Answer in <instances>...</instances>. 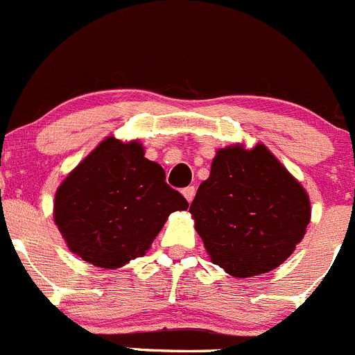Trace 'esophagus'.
Returning <instances> with one entry per match:
<instances>
[{
  "mask_svg": "<svg viewBox=\"0 0 355 355\" xmlns=\"http://www.w3.org/2000/svg\"><path fill=\"white\" fill-rule=\"evenodd\" d=\"M182 194H184L185 200H187L189 203H191V201L194 200V194H196V189H194L193 185H189V187H185L184 191H182Z\"/></svg>",
  "mask_w": 355,
  "mask_h": 355,
  "instance_id": "esophagus-1",
  "label": "esophagus"
}]
</instances>
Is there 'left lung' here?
<instances>
[{
  "instance_id": "8db88e82",
  "label": "left lung",
  "mask_w": 355,
  "mask_h": 355,
  "mask_svg": "<svg viewBox=\"0 0 355 355\" xmlns=\"http://www.w3.org/2000/svg\"><path fill=\"white\" fill-rule=\"evenodd\" d=\"M189 211L211 261L245 278L294 252L310 223V200L264 145H236L217 152Z\"/></svg>"
}]
</instances>
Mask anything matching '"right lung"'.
<instances>
[{
	"label": "right lung",
	"instance_id": "1",
	"mask_svg": "<svg viewBox=\"0 0 355 355\" xmlns=\"http://www.w3.org/2000/svg\"><path fill=\"white\" fill-rule=\"evenodd\" d=\"M187 207L138 141L110 137L59 185L54 220L73 254L112 270L144 256L168 215Z\"/></svg>",
	"mask_w": 355,
	"mask_h": 355
}]
</instances>
